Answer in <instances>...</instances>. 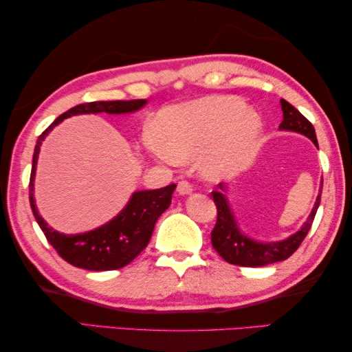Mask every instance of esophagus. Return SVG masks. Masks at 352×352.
<instances>
[{
	"mask_svg": "<svg viewBox=\"0 0 352 352\" xmlns=\"http://www.w3.org/2000/svg\"><path fill=\"white\" fill-rule=\"evenodd\" d=\"M192 192H193V187L190 186L187 181H181L177 184V193L179 195H190Z\"/></svg>",
	"mask_w": 352,
	"mask_h": 352,
	"instance_id": "obj_1",
	"label": "esophagus"
}]
</instances>
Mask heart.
<instances>
[{"label": "heart", "mask_w": 352, "mask_h": 352, "mask_svg": "<svg viewBox=\"0 0 352 352\" xmlns=\"http://www.w3.org/2000/svg\"><path fill=\"white\" fill-rule=\"evenodd\" d=\"M261 137V118L243 101L207 96L160 112L159 137H149V149L171 165L203 155L204 176L223 179L250 166Z\"/></svg>", "instance_id": "obj_1"}]
</instances>
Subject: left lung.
Returning <instances> with one entry per match:
<instances>
[{
    "label": "left lung",
    "mask_w": 352,
    "mask_h": 352,
    "mask_svg": "<svg viewBox=\"0 0 352 352\" xmlns=\"http://www.w3.org/2000/svg\"><path fill=\"white\" fill-rule=\"evenodd\" d=\"M280 107L284 120H282V123L279 124V129L298 132V134L306 135L314 142V145L318 148V142H316V134L312 123H310L298 109L293 107L290 102H287L285 100H280ZM218 187H220V192H212L218 212L217 224L214 230H212V246H214V250L228 263L256 268L285 261V258H289L293 252L298 250L299 245L302 243V240L306 239V235L310 230V226H312L316 210H318L320 207L322 182L320 186L318 197H316L315 204L312 207V212H310L307 217V221L304 223L295 234L289 235V237L284 240L276 241L256 240L248 237L246 234L241 232L239 223L235 220L232 207H230L229 199L226 197L228 186L220 184Z\"/></svg>",
    "instance_id": "1"
}]
</instances>
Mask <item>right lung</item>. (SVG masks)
Wrapping results in <instances>:
<instances>
[{
  "instance_id": "right-lung-1",
  "label": "right lung",
  "mask_w": 352,
  "mask_h": 352,
  "mask_svg": "<svg viewBox=\"0 0 352 352\" xmlns=\"http://www.w3.org/2000/svg\"><path fill=\"white\" fill-rule=\"evenodd\" d=\"M146 102V100L84 102V104L74 106L70 111L62 113L60 117H57L38 137L36 149H34L30 179L31 209L50 245L59 252L63 261L72 263L73 267L91 270V272H107V270L123 268L134 261L149 243L157 218L170 207L171 195L175 192L176 184L155 190H137L132 193L128 204L120 210V214L101 224L100 228L80 234H63L48 226V223L38 214L36 198H34V181H36L40 146H42L45 137L57 124L73 115L132 113L140 111Z\"/></svg>"
}]
</instances>
